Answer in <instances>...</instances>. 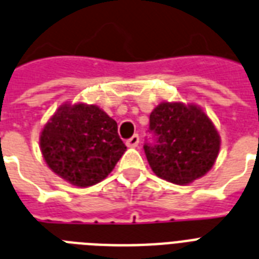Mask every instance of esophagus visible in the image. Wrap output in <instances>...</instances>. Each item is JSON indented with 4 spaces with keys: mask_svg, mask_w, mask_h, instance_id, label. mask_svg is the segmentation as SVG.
<instances>
[{
    "mask_svg": "<svg viewBox=\"0 0 259 259\" xmlns=\"http://www.w3.org/2000/svg\"><path fill=\"white\" fill-rule=\"evenodd\" d=\"M138 144H140V137H138V134H134L132 138H129V140L126 141V146H127V148H137Z\"/></svg>",
    "mask_w": 259,
    "mask_h": 259,
    "instance_id": "1",
    "label": "esophagus"
}]
</instances>
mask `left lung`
Here are the masks:
<instances>
[{"mask_svg":"<svg viewBox=\"0 0 259 259\" xmlns=\"http://www.w3.org/2000/svg\"><path fill=\"white\" fill-rule=\"evenodd\" d=\"M155 144L144 150L157 177L188 185L203 177L218 157L221 138L211 119L194 104L162 102L150 114Z\"/></svg>","mask_w":259,"mask_h":259,"instance_id":"left-lung-1","label":"left lung"}]
</instances>
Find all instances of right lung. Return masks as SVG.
<instances>
[{"label": "right lung", "instance_id": "add662e5", "mask_svg": "<svg viewBox=\"0 0 259 259\" xmlns=\"http://www.w3.org/2000/svg\"><path fill=\"white\" fill-rule=\"evenodd\" d=\"M46 165L69 184L88 188L108 177L125 153L117 122L96 105H61L44 126Z\"/></svg>", "mask_w": 259, "mask_h": 259}]
</instances>
